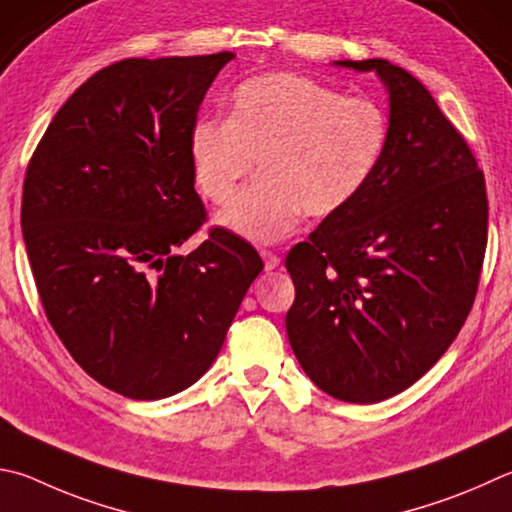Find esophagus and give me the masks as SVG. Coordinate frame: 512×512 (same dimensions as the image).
<instances>
[{"label":"esophagus","instance_id":"1","mask_svg":"<svg viewBox=\"0 0 512 512\" xmlns=\"http://www.w3.org/2000/svg\"><path fill=\"white\" fill-rule=\"evenodd\" d=\"M262 257H264L266 271H275V268L282 264V259H280V255H275V253H271V250H262Z\"/></svg>","mask_w":512,"mask_h":512}]
</instances>
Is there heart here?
Wrapping results in <instances>:
<instances>
[{"instance_id": "b5f03b06", "label": "heart", "mask_w": 512, "mask_h": 512, "mask_svg": "<svg viewBox=\"0 0 512 512\" xmlns=\"http://www.w3.org/2000/svg\"><path fill=\"white\" fill-rule=\"evenodd\" d=\"M387 111L369 98L300 76L266 73L235 89L228 120L190 129L199 192L226 203L259 163V183L217 215V224L255 244L291 235L302 215L329 217L358 197L383 161Z\"/></svg>"}]
</instances>
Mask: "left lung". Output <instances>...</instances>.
<instances>
[{
  "mask_svg": "<svg viewBox=\"0 0 512 512\" xmlns=\"http://www.w3.org/2000/svg\"><path fill=\"white\" fill-rule=\"evenodd\" d=\"M336 64L383 80L389 141L358 197L286 255V333L322 392L365 405L414 385L457 338L479 286L488 197L466 138L412 73L378 58Z\"/></svg>",
  "mask_w": 512,
  "mask_h": 512,
  "instance_id": "8db88e82",
  "label": "left lung"
}]
</instances>
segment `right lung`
Returning a JSON list of instances; mask_svg holds the SVG:
<instances>
[{
  "mask_svg": "<svg viewBox=\"0 0 512 512\" xmlns=\"http://www.w3.org/2000/svg\"><path fill=\"white\" fill-rule=\"evenodd\" d=\"M232 58L109 64L60 107L26 170L22 232L46 318L91 378L134 401L206 374L264 268L224 228L179 253L206 221L190 129Z\"/></svg>",
  "mask_w": 512,
  "mask_h": 512,
  "instance_id": "add662e5",
  "label": "right lung"
}]
</instances>
